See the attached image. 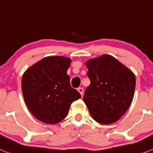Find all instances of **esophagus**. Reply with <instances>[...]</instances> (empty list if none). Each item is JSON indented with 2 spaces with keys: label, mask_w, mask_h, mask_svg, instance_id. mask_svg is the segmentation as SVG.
I'll list each match as a JSON object with an SVG mask.
<instances>
[{
  "label": "esophagus",
  "mask_w": 153,
  "mask_h": 153,
  "mask_svg": "<svg viewBox=\"0 0 153 153\" xmlns=\"http://www.w3.org/2000/svg\"><path fill=\"white\" fill-rule=\"evenodd\" d=\"M78 92H79L80 94H81V95H83V94H84V89L82 88H78Z\"/></svg>",
  "instance_id": "1"
}]
</instances>
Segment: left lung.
I'll return each instance as SVG.
<instances>
[{"instance_id":"1","label":"left lung","mask_w":153,"mask_h":153,"mask_svg":"<svg viewBox=\"0 0 153 153\" xmlns=\"http://www.w3.org/2000/svg\"><path fill=\"white\" fill-rule=\"evenodd\" d=\"M91 84L83 100L92 118L101 124L117 121L131 104L136 87L133 71L110 55L85 63Z\"/></svg>"}]
</instances>
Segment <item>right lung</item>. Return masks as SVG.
Here are the masks:
<instances>
[{"instance_id": "obj_1", "label": "right lung", "mask_w": 153, "mask_h": 153, "mask_svg": "<svg viewBox=\"0 0 153 153\" xmlns=\"http://www.w3.org/2000/svg\"><path fill=\"white\" fill-rule=\"evenodd\" d=\"M71 60L48 56L30 67L22 77V92L29 111L45 123L55 124L66 117L71 103L81 97L72 88L67 70Z\"/></svg>"}]
</instances>
